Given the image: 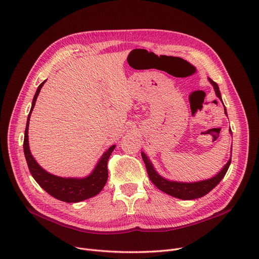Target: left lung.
I'll return each instance as SVG.
<instances>
[{"instance_id": "8db88e82", "label": "left lung", "mask_w": 259, "mask_h": 259, "mask_svg": "<svg viewBox=\"0 0 259 259\" xmlns=\"http://www.w3.org/2000/svg\"><path fill=\"white\" fill-rule=\"evenodd\" d=\"M209 81L213 85L216 96L222 102L220 91H219L217 83L214 82L210 78H209ZM224 110L226 112V109H224ZM229 132H232V131H229ZM142 158L145 162L147 173H148V176H149L151 182L159 190L163 191L164 193L169 194V195L177 197V198H181V199H194V198H198V197H202V196L206 195L222 180V178L225 176L226 171L229 167V164H231V161H232V157H231L227 161V163L224 165V167L221 169L220 173H218L215 177H213L211 179H208L205 181L194 182V183H182V182L168 181V180H165L164 178L160 177L154 170L150 160L148 159V157L145 155L144 152H142Z\"/></svg>"}]
</instances>
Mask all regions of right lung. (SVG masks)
Instances as JSON below:
<instances>
[{
    "instance_id": "add662e5",
    "label": "right lung",
    "mask_w": 259,
    "mask_h": 259,
    "mask_svg": "<svg viewBox=\"0 0 259 259\" xmlns=\"http://www.w3.org/2000/svg\"><path fill=\"white\" fill-rule=\"evenodd\" d=\"M45 81H43L39 85V88L33 99V104H32L30 114H28V117H27L25 132H24V140H23L24 156L32 176L34 177L36 182L47 193L66 203H78V202H81V200L88 199L97 195L104 188L108 179V167H107L108 159L112 151L114 150L115 145L111 146L103 154V156L101 157L99 163L97 164L93 173L89 177H86L84 179L57 177L47 173L45 169H43L31 154L30 147H28L27 131H28V123H30V117H31L33 108L36 104V100Z\"/></svg>"
}]
</instances>
